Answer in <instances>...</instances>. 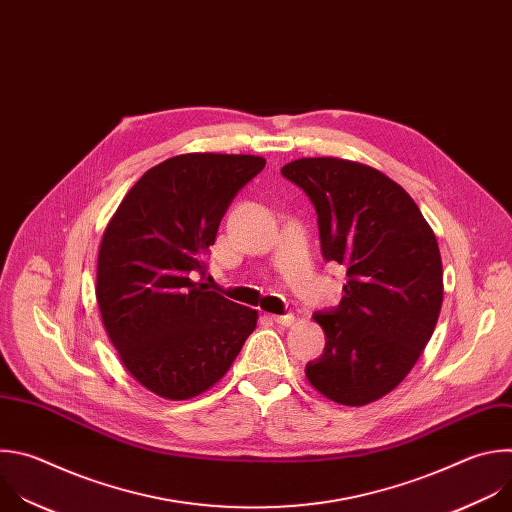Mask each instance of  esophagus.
<instances>
[{
    "instance_id": "34e87169",
    "label": "esophagus",
    "mask_w": 512,
    "mask_h": 512,
    "mask_svg": "<svg viewBox=\"0 0 512 512\" xmlns=\"http://www.w3.org/2000/svg\"><path fill=\"white\" fill-rule=\"evenodd\" d=\"M274 323H278V325H282V327H290V325H294L296 323V317L294 315H274V317H270Z\"/></svg>"
}]
</instances>
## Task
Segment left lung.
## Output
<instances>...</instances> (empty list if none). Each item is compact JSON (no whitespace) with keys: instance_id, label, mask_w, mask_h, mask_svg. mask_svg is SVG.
I'll use <instances>...</instances> for the list:
<instances>
[{"instance_id":"1","label":"left lung","mask_w":512,"mask_h":512,"mask_svg":"<svg viewBox=\"0 0 512 512\" xmlns=\"http://www.w3.org/2000/svg\"><path fill=\"white\" fill-rule=\"evenodd\" d=\"M280 173L311 197L323 258L347 268L339 306L313 315L325 351L306 363V379L341 405L371 403L412 371L436 329V236L407 191L369 165L304 157Z\"/></svg>"}]
</instances>
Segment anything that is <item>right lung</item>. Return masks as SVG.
Segmentation results:
<instances>
[{
  "instance_id": "1",
  "label": "right lung",
  "mask_w": 512,
  "mask_h": 512,
  "mask_svg": "<svg viewBox=\"0 0 512 512\" xmlns=\"http://www.w3.org/2000/svg\"><path fill=\"white\" fill-rule=\"evenodd\" d=\"M266 159L187 153L151 167L102 234L96 300L127 371L165 399L218 383L256 329L258 313L193 282L206 272L236 193Z\"/></svg>"
}]
</instances>
